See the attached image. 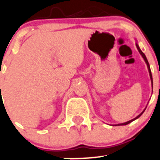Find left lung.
Here are the masks:
<instances>
[{"instance_id": "8db88e82", "label": "left lung", "mask_w": 160, "mask_h": 160, "mask_svg": "<svg viewBox=\"0 0 160 160\" xmlns=\"http://www.w3.org/2000/svg\"><path fill=\"white\" fill-rule=\"evenodd\" d=\"M136 48H137V49H138V51H139V54H140V55H142V58L144 59V61H145V62H146V65H147V68H148V70H149V76H150V79H151V83H152V86H153V84H152V73H151V70H150V66H149V62H148V60H147V58H146V55H145V54L143 53L141 51V49H140V48H139V44H138V43L137 42H136ZM146 108H145V109L143 110L142 112L140 113V114L139 115V116H137L136 117V118H133V119H132V120H129V121H128V122H123V123H120V124H116V125H115V126H126V125H127V124H129L130 122H132V121H134V120H136V119H137L138 118H139V117H140L142 115V113L144 112H145V110H146Z\"/></svg>"}]
</instances>
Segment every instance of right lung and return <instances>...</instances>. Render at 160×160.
<instances>
[{"instance_id": "1", "label": "right lung", "mask_w": 160, "mask_h": 160, "mask_svg": "<svg viewBox=\"0 0 160 160\" xmlns=\"http://www.w3.org/2000/svg\"><path fill=\"white\" fill-rule=\"evenodd\" d=\"M0 86H1V85H0Z\"/></svg>"}]
</instances>
